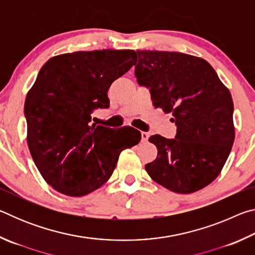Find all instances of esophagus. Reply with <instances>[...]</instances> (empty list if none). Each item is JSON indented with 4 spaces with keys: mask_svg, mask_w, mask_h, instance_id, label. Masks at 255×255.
Here are the masks:
<instances>
[{
    "mask_svg": "<svg viewBox=\"0 0 255 255\" xmlns=\"http://www.w3.org/2000/svg\"><path fill=\"white\" fill-rule=\"evenodd\" d=\"M141 141H147L148 140V137H149V133L148 132H146V131H141Z\"/></svg>",
    "mask_w": 255,
    "mask_h": 255,
    "instance_id": "34e87169",
    "label": "esophagus"
}]
</instances>
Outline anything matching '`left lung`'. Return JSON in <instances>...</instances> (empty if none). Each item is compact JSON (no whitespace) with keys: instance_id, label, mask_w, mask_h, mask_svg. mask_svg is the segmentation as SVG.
<instances>
[{"instance_id":"left-lung-1","label":"left lung","mask_w":255,"mask_h":255,"mask_svg":"<svg viewBox=\"0 0 255 255\" xmlns=\"http://www.w3.org/2000/svg\"><path fill=\"white\" fill-rule=\"evenodd\" d=\"M135 76L149 89L155 108L170 114L176 135H153L155 161L145 170L176 193H192L217 178L235 139L230 90L207 60L176 51L137 50Z\"/></svg>"}]
</instances>
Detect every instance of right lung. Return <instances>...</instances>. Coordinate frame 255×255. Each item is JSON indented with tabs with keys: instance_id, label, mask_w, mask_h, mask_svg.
I'll use <instances>...</instances> for the list:
<instances>
[{
	"instance_id": "right-lung-1",
	"label": "right lung",
	"mask_w": 255,
	"mask_h": 255,
	"mask_svg": "<svg viewBox=\"0 0 255 255\" xmlns=\"http://www.w3.org/2000/svg\"><path fill=\"white\" fill-rule=\"evenodd\" d=\"M135 50L75 51L54 56L38 73L24 102L27 141L50 187L70 197L89 195L110 179L120 153L140 140L132 127L91 125L109 108L108 90L135 64Z\"/></svg>"
}]
</instances>
